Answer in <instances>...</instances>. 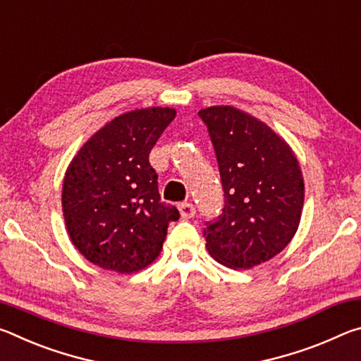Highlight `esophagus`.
<instances>
[{
  "instance_id": "esophagus-1",
  "label": "esophagus",
  "mask_w": 361,
  "mask_h": 361,
  "mask_svg": "<svg viewBox=\"0 0 361 361\" xmlns=\"http://www.w3.org/2000/svg\"><path fill=\"white\" fill-rule=\"evenodd\" d=\"M178 210L181 213V218H192L195 215V209L192 204H181L178 205Z\"/></svg>"
}]
</instances>
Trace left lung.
<instances>
[{
    "instance_id": "obj_1",
    "label": "left lung",
    "mask_w": 361,
    "mask_h": 361,
    "mask_svg": "<svg viewBox=\"0 0 361 361\" xmlns=\"http://www.w3.org/2000/svg\"><path fill=\"white\" fill-rule=\"evenodd\" d=\"M209 127L224 209L204 231L219 264L252 269L272 259L299 228L304 178L291 146L266 122L231 105L199 111Z\"/></svg>"
}]
</instances>
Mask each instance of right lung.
I'll use <instances>...</instances> for the list:
<instances>
[{
	"mask_svg": "<svg viewBox=\"0 0 361 361\" xmlns=\"http://www.w3.org/2000/svg\"><path fill=\"white\" fill-rule=\"evenodd\" d=\"M175 116L169 106L116 116L71 159L62 188L65 226L92 264L132 274L161 253L169 223L180 213L161 202L148 157Z\"/></svg>",
	"mask_w": 361,
	"mask_h": 361,
	"instance_id": "1",
	"label": "right lung"
}]
</instances>
